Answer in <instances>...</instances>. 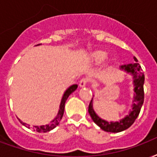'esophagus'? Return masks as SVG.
<instances>
[{"label":"esophagus","instance_id":"1","mask_svg":"<svg viewBox=\"0 0 157 157\" xmlns=\"http://www.w3.org/2000/svg\"><path fill=\"white\" fill-rule=\"evenodd\" d=\"M87 84H88V79L82 78L81 81H80V83H79V85H80V86L81 87H84V86H86Z\"/></svg>","mask_w":157,"mask_h":157}]
</instances>
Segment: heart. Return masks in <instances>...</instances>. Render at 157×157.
I'll list each match as a JSON object with an SVG mask.
<instances>
[{
  "mask_svg": "<svg viewBox=\"0 0 157 157\" xmlns=\"http://www.w3.org/2000/svg\"><path fill=\"white\" fill-rule=\"evenodd\" d=\"M105 57H106V52H103V51H96V52H93V53L90 54V59L93 63H99L104 61Z\"/></svg>",
  "mask_w": 157,
  "mask_h": 157,
  "instance_id": "1",
  "label": "heart"
}]
</instances>
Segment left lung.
Instances as JSON below:
<instances>
[{
  "label": "left lung",
  "mask_w": 157,
  "mask_h": 157,
  "mask_svg": "<svg viewBox=\"0 0 157 157\" xmlns=\"http://www.w3.org/2000/svg\"><path fill=\"white\" fill-rule=\"evenodd\" d=\"M135 62H137V59L134 57ZM122 69L127 71V72L131 73L133 76V83H134L135 88V95L134 101L132 105V111L129 113V115H127L124 118L119 122H107L99 118L97 114L94 113L93 107H92V100L90 102L89 107H88V112L90 115L91 117L92 120L100 127V128L103 129L105 132H119L126 130L132 125L135 120L137 119V116L139 115L140 111L142 109V104L144 101V89H143V85H144V80L145 76L144 73L142 72V69L139 63H129L122 66Z\"/></svg>",
  "instance_id": "left-lung-1"
}]
</instances>
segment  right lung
Here are the masks:
<instances>
[{
	"mask_svg": "<svg viewBox=\"0 0 157 157\" xmlns=\"http://www.w3.org/2000/svg\"><path fill=\"white\" fill-rule=\"evenodd\" d=\"M76 88H77V85H73V86H70L67 90H66V92L64 93V94H63V99H62V102H61V105H60V109H59V111H58V113H57V117H56V118H55L49 124H46V125H43V126H33V131L38 132H47L50 131V130H52V129H53L54 128H56V127L59 124L61 119H62V118H63V113H64L65 103L66 101H67V100L68 96H69L72 92L75 91V90H76ZM20 122L23 124V125L28 127L29 128V125L26 124L25 123H24V122H22L21 120H20Z\"/></svg>",
	"mask_w": 157,
	"mask_h": 157,
	"instance_id": "obj_1",
	"label": "right lung"
}]
</instances>
